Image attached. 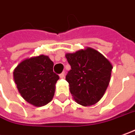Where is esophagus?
Masks as SVG:
<instances>
[{
  "label": "esophagus",
  "mask_w": 135,
  "mask_h": 135,
  "mask_svg": "<svg viewBox=\"0 0 135 135\" xmlns=\"http://www.w3.org/2000/svg\"><path fill=\"white\" fill-rule=\"evenodd\" d=\"M59 77H60L61 79H63V78L65 77V72H62L61 74H59Z\"/></svg>",
  "instance_id": "34e87169"
}]
</instances>
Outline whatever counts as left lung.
Wrapping results in <instances>:
<instances>
[{"instance_id": "obj_1", "label": "left lung", "mask_w": 135, "mask_h": 135, "mask_svg": "<svg viewBox=\"0 0 135 135\" xmlns=\"http://www.w3.org/2000/svg\"><path fill=\"white\" fill-rule=\"evenodd\" d=\"M71 67L65 77L77 104L91 106L100 101L108 87L112 65L104 56L92 48L66 54Z\"/></svg>"}]
</instances>
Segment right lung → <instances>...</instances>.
<instances>
[{
	"label": "right lung",
	"instance_id": "obj_1",
	"mask_svg": "<svg viewBox=\"0 0 135 135\" xmlns=\"http://www.w3.org/2000/svg\"><path fill=\"white\" fill-rule=\"evenodd\" d=\"M54 62L48 56L26 59L14 70L13 76L21 96L34 107H42L51 101L59 79L54 70Z\"/></svg>",
	"mask_w": 135,
	"mask_h": 135
}]
</instances>
